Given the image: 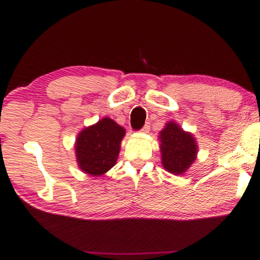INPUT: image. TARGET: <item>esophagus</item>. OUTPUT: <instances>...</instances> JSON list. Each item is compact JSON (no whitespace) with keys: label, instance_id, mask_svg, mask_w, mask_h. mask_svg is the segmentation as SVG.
<instances>
[{"label":"esophagus","instance_id":"esophagus-1","mask_svg":"<svg viewBox=\"0 0 260 260\" xmlns=\"http://www.w3.org/2000/svg\"><path fill=\"white\" fill-rule=\"evenodd\" d=\"M149 129H150V125H149V122H147V124L142 127V129H141L140 132L141 133H148Z\"/></svg>","mask_w":260,"mask_h":260}]
</instances>
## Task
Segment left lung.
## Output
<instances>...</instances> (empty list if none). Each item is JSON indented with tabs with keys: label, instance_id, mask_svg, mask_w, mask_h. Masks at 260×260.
Segmentation results:
<instances>
[{
	"label": "left lung",
	"instance_id": "8db88e82",
	"mask_svg": "<svg viewBox=\"0 0 260 260\" xmlns=\"http://www.w3.org/2000/svg\"><path fill=\"white\" fill-rule=\"evenodd\" d=\"M159 141L162 167L175 175L183 174L196 159V140L177 122L169 121L160 131Z\"/></svg>",
	"mask_w": 260,
	"mask_h": 260
}]
</instances>
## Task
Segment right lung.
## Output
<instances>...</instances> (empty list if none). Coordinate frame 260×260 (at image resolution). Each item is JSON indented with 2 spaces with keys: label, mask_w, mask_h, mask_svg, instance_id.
Returning a JSON list of instances; mask_svg holds the SVG:
<instances>
[{
  "label": "right lung",
  "mask_w": 260,
  "mask_h": 260,
  "mask_svg": "<svg viewBox=\"0 0 260 260\" xmlns=\"http://www.w3.org/2000/svg\"><path fill=\"white\" fill-rule=\"evenodd\" d=\"M124 136V127L108 117L82 129L74 147L79 169L93 177L107 173L116 165Z\"/></svg>",
  "instance_id": "obj_1"
}]
</instances>
